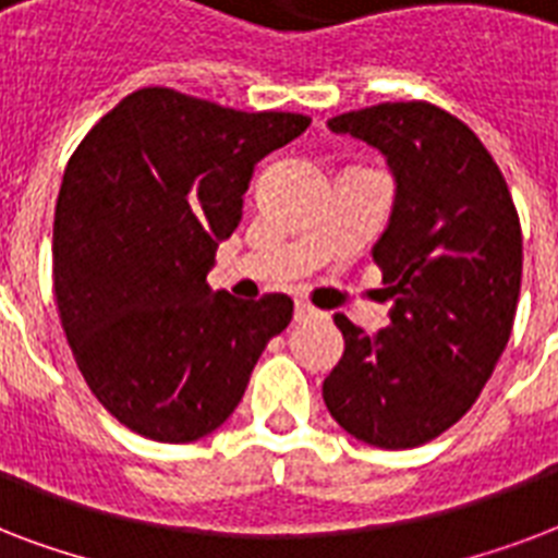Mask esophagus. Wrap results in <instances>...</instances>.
I'll return each instance as SVG.
<instances>
[{
    "label": "esophagus",
    "mask_w": 558,
    "mask_h": 558,
    "mask_svg": "<svg viewBox=\"0 0 558 558\" xmlns=\"http://www.w3.org/2000/svg\"><path fill=\"white\" fill-rule=\"evenodd\" d=\"M293 317H296V323H308V319L319 317V311L311 308L308 302H296V308H293Z\"/></svg>",
    "instance_id": "obj_1"
}]
</instances>
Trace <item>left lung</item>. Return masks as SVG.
I'll list each match as a JSON object with an SVG mask.
<instances>
[{"label": "left lung", "instance_id": "8db88e82", "mask_svg": "<svg viewBox=\"0 0 558 558\" xmlns=\"http://www.w3.org/2000/svg\"><path fill=\"white\" fill-rule=\"evenodd\" d=\"M387 159L396 194L375 241L392 300L378 335L335 314L343 357L323 399L347 434L416 448L460 422L507 347L521 293V223L507 180L460 119L396 101L328 119Z\"/></svg>", "mask_w": 558, "mask_h": 558}]
</instances>
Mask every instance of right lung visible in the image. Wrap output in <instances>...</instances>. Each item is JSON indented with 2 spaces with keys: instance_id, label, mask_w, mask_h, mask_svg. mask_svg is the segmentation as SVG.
Returning a JSON list of instances; mask_svg holds the SVG:
<instances>
[{
  "instance_id": "obj_1",
  "label": "right lung",
  "mask_w": 558,
  "mask_h": 558,
  "mask_svg": "<svg viewBox=\"0 0 558 558\" xmlns=\"http://www.w3.org/2000/svg\"><path fill=\"white\" fill-rule=\"evenodd\" d=\"M308 124L145 86L69 159L54 209L60 323L95 399L136 434L194 442L218 430L291 323L284 293L241 302L211 293L206 274L258 162Z\"/></svg>"
}]
</instances>
